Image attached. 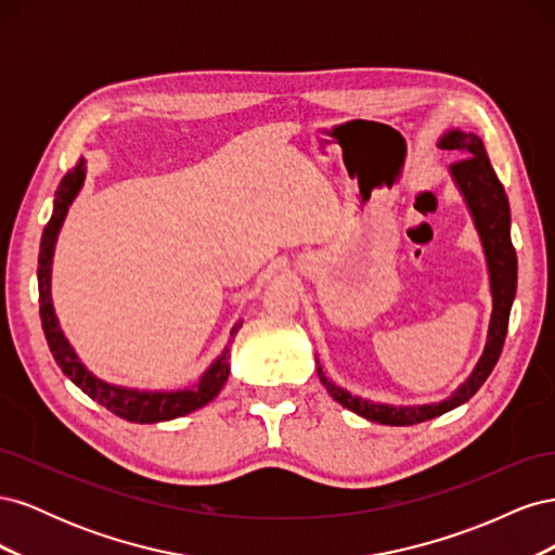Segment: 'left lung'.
<instances>
[{
  "label": "left lung",
  "mask_w": 555,
  "mask_h": 555,
  "mask_svg": "<svg viewBox=\"0 0 555 555\" xmlns=\"http://www.w3.org/2000/svg\"><path fill=\"white\" fill-rule=\"evenodd\" d=\"M438 147L451 150V153H456L461 157V162L449 166V176L465 201V208L469 217H473V224L483 247L486 271H489V287L493 300L489 331H486V345L479 361L473 367V373H469L465 382H461L444 400L426 402V405H389V402H377L371 398L349 393L343 386L328 379L314 354V371L326 386L331 398L338 400L343 408L367 418V422L384 426L422 424L428 422V418L456 410L463 402L473 398L479 391V386L489 379L500 359V351L507 335L512 304L516 296V251L512 245L509 198L493 171L489 155H486L483 141L475 131L447 129L438 139Z\"/></svg>",
  "instance_id": "8db88e82"
}]
</instances>
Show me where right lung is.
<instances>
[{
    "label": "right lung",
    "instance_id": "right-lung-1",
    "mask_svg": "<svg viewBox=\"0 0 555 555\" xmlns=\"http://www.w3.org/2000/svg\"><path fill=\"white\" fill-rule=\"evenodd\" d=\"M86 173H88L86 159H80L74 169L62 178L53 201V215H50L41 236L37 280H39L41 326L46 333L48 347L53 351V359L62 367V373L69 377L82 393H88L92 400L99 402V405H104L113 414L125 418V422H131V424L171 422V418L184 416L198 408L208 405V402L222 391V386L231 373V345H233V338H236V333L241 331L243 322L233 324L224 349L217 354V359H212V363L204 373H201V377L194 384L184 386V389H169V391L131 389V386H120V384L96 377L90 367L80 361L69 338L64 335L60 319L55 314L53 294H50V278H53V257H55L57 236L66 220V212H69L72 204L82 190Z\"/></svg>",
    "mask_w": 555,
    "mask_h": 555
}]
</instances>
